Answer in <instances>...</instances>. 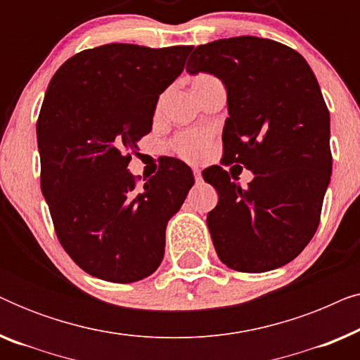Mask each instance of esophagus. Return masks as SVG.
Returning <instances> with one entry per match:
<instances>
[{
  "instance_id": "1",
  "label": "esophagus",
  "mask_w": 360,
  "mask_h": 360,
  "mask_svg": "<svg viewBox=\"0 0 360 360\" xmlns=\"http://www.w3.org/2000/svg\"><path fill=\"white\" fill-rule=\"evenodd\" d=\"M193 176H195L196 184H200V181H201V170L200 169H193Z\"/></svg>"
}]
</instances>
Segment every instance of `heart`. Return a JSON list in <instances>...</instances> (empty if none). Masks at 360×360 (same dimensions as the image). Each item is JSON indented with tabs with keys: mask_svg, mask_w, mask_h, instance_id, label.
I'll use <instances>...</instances> for the list:
<instances>
[{
	"mask_svg": "<svg viewBox=\"0 0 360 360\" xmlns=\"http://www.w3.org/2000/svg\"><path fill=\"white\" fill-rule=\"evenodd\" d=\"M218 80L210 73H200L196 75L193 80H191V88H193L195 95L198 96L200 91L208 85V83ZM211 137L208 132H201V131H190V132H184V134L176 136V139L174 141V150L176 152V155H180L181 159L195 162L200 160L201 157L205 155V152L208 150Z\"/></svg>",
	"mask_w": 360,
	"mask_h": 360,
	"instance_id": "obj_1",
	"label": "heart"
}]
</instances>
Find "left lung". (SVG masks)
Here are the masks:
<instances>
[{"label":"left lung","mask_w":360,"mask_h":360,"mask_svg":"<svg viewBox=\"0 0 360 360\" xmlns=\"http://www.w3.org/2000/svg\"><path fill=\"white\" fill-rule=\"evenodd\" d=\"M186 72L213 73L228 90L221 165L255 174L240 189L220 165L203 170L218 191L206 218L221 262L259 274L293 260L316 233L333 170L329 111L307 60L254 36L198 46Z\"/></svg>","instance_id":"obj_1"}]
</instances>
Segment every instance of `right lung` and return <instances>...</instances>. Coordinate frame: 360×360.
<instances>
[{"instance_id": "add662e5", "label": "right lung", "mask_w": 360, "mask_h": 360, "mask_svg": "<svg viewBox=\"0 0 360 360\" xmlns=\"http://www.w3.org/2000/svg\"><path fill=\"white\" fill-rule=\"evenodd\" d=\"M191 49L106 44L75 53L49 83L37 120L42 195L62 248L93 277L137 282L164 259L193 174L165 157L139 188L127 165Z\"/></svg>"}]
</instances>
